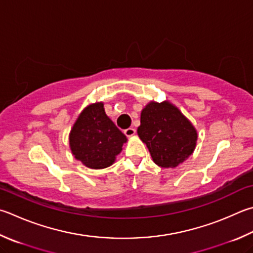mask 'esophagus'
Listing matches in <instances>:
<instances>
[{"instance_id": "34e87169", "label": "esophagus", "mask_w": 253, "mask_h": 253, "mask_svg": "<svg viewBox=\"0 0 253 253\" xmlns=\"http://www.w3.org/2000/svg\"><path fill=\"white\" fill-rule=\"evenodd\" d=\"M135 132H136V130H135L134 128H132V127H129V128H127V129L124 130V134H125L127 137H131V136H134V135H135Z\"/></svg>"}]
</instances>
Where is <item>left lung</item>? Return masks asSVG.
Segmentation results:
<instances>
[{"instance_id": "obj_1", "label": "left lung", "mask_w": 253, "mask_h": 253, "mask_svg": "<svg viewBox=\"0 0 253 253\" xmlns=\"http://www.w3.org/2000/svg\"><path fill=\"white\" fill-rule=\"evenodd\" d=\"M138 136L159 167H176L195 149L197 131L177 107L151 102L142 109Z\"/></svg>"}]
</instances>
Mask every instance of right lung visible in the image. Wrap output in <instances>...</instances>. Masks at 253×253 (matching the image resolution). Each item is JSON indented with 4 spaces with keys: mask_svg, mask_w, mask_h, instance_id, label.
Masks as SVG:
<instances>
[{
    "mask_svg": "<svg viewBox=\"0 0 253 253\" xmlns=\"http://www.w3.org/2000/svg\"><path fill=\"white\" fill-rule=\"evenodd\" d=\"M126 141V136L105 114L103 103L85 108L70 135L73 155L93 169L111 166Z\"/></svg>",
    "mask_w": 253,
    "mask_h": 253,
    "instance_id": "right-lung-1",
    "label": "right lung"
}]
</instances>
